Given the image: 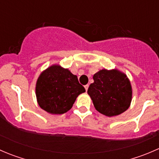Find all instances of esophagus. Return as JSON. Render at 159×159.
<instances>
[{
	"label": "esophagus",
	"mask_w": 159,
	"mask_h": 159,
	"mask_svg": "<svg viewBox=\"0 0 159 159\" xmlns=\"http://www.w3.org/2000/svg\"><path fill=\"white\" fill-rule=\"evenodd\" d=\"M89 84H86V85H84V89H85L86 91H88V89H89Z\"/></svg>",
	"instance_id": "obj_1"
}]
</instances>
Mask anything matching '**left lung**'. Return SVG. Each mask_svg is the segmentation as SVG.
Wrapping results in <instances>:
<instances>
[{"label":"left lung","instance_id":"obj_1","mask_svg":"<svg viewBox=\"0 0 159 159\" xmlns=\"http://www.w3.org/2000/svg\"><path fill=\"white\" fill-rule=\"evenodd\" d=\"M88 94L95 109L106 116L118 115L129 108L131 102V84L124 73L115 70H101L93 76Z\"/></svg>","mask_w":159,"mask_h":159}]
</instances>
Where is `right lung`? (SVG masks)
I'll use <instances>...</instances> for the list:
<instances>
[{"instance_id":"add662e5","label":"right lung","mask_w":159,"mask_h":159,"mask_svg":"<svg viewBox=\"0 0 159 159\" xmlns=\"http://www.w3.org/2000/svg\"><path fill=\"white\" fill-rule=\"evenodd\" d=\"M39 106L47 112L61 115L69 111L84 88L68 69L52 65L41 74L36 84Z\"/></svg>"}]
</instances>
